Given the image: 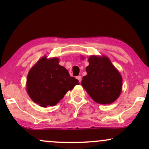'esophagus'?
Instances as JSON below:
<instances>
[{"label": "esophagus", "instance_id": "obj_1", "mask_svg": "<svg viewBox=\"0 0 149 149\" xmlns=\"http://www.w3.org/2000/svg\"><path fill=\"white\" fill-rule=\"evenodd\" d=\"M76 78H77V79L78 80V81H79V83H81V80H82V78H81V76H77V77H76Z\"/></svg>", "mask_w": 149, "mask_h": 149}]
</instances>
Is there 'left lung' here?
Returning a JSON list of instances; mask_svg holds the SVG:
<instances>
[{"label":"left lung","instance_id":"left-lung-1","mask_svg":"<svg viewBox=\"0 0 149 149\" xmlns=\"http://www.w3.org/2000/svg\"><path fill=\"white\" fill-rule=\"evenodd\" d=\"M87 75L81 85L97 103L109 104L118 98L122 91L120 73L106 56H90Z\"/></svg>","mask_w":149,"mask_h":149}]
</instances>
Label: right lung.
<instances>
[{"mask_svg": "<svg viewBox=\"0 0 149 149\" xmlns=\"http://www.w3.org/2000/svg\"><path fill=\"white\" fill-rule=\"evenodd\" d=\"M59 62L57 57L47 59L43 56L29 71L27 93L33 102L42 107L56 105L66 92L79 84Z\"/></svg>", "mask_w": 149, "mask_h": 149, "instance_id": "1", "label": "right lung"}]
</instances>
